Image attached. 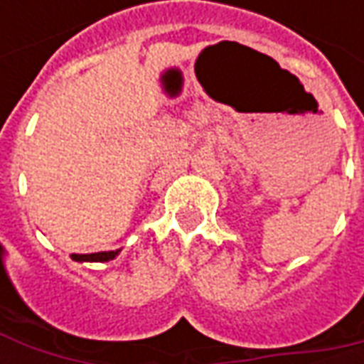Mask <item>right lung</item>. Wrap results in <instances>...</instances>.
Instances as JSON below:
<instances>
[{
  "instance_id": "add662e5",
  "label": "right lung",
  "mask_w": 364,
  "mask_h": 364,
  "mask_svg": "<svg viewBox=\"0 0 364 364\" xmlns=\"http://www.w3.org/2000/svg\"><path fill=\"white\" fill-rule=\"evenodd\" d=\"M120 253V250H114V252H99V253H72V259L80 261V263H85V261H91V263H105V261L114 259Z\"/></svg>"
}]
</instances>
